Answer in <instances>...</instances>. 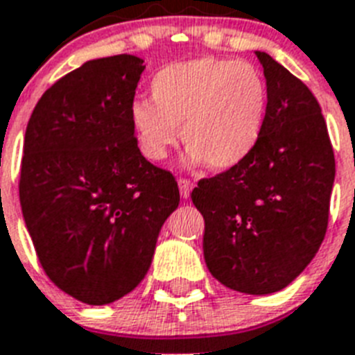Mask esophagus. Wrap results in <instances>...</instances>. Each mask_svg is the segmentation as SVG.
Here are the masks:
<instances>
[{
  "label": "esophagus",
  "mask_w": 355,
  "mask_h": 355,
  "mask_svg": "<svg viewBox=\"0 0 355 355\" xmlns=\"http://www.w3.org/2000/svg\"><path fill=\"white\" fill-rule=\"evenodd\" d=\"M193 186H195V184H193L191 180H187V178H178V187H180V195H182V198H187L191 195Z\"/></svg>",
  "instance_id": "1"
}]
</instances>
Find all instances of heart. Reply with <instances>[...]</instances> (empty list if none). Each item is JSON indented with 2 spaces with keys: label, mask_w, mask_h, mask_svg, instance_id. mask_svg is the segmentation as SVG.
<instances>
[{
  "label": "heart",
  "mask_w": 355,
  "mask_h": 355,
  "mask_svg": "<svg viewBox=\"0 0 355 355\" xmlns=\"http://www.w3.org/2000/svg\"><path fill=\"white\" fill-rule=\"evenodd\" d=\"M151 98L131 105L138 148L158 162L178 140L193 164L226 171L246 160L264 128L266 82L252 63L197 58L155 74Z\"/></svg>",
  "instance_id": "1"
}]
</instances>
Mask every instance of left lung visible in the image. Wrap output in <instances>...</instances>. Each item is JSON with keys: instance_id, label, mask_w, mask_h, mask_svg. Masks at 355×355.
<instances>
[{"instance_id": "left-lung-1", "label": "left lung", "mask_w": 355, "mask_h": 355, "mask_svg": "<svg viewBox=\"0 0 355 355\" xmlns=\"http://www.w3.org/2000/svg\"><path fill=\"white\" fill-rule=\"evenodd\" d=\"M268 105L246 160L198 180L191 200L204 217V259L224 286L266 295L310 264L328 227L336 158L312 91L257 51Z\"/></svg>"}]
</instances>
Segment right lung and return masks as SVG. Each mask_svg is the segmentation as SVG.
Here are the masks:
<instances>
[{
	"mask_svg": "<svg viewBox=\"0 0 355 355\" xmlns=\"http://www.w3.org/2000/svg\"><path fill=\"white\" fill-rule=\"evenodd\" d=\"M144 60L100 58L60 78L25 131L19 202L37 261L71 297L109 304L138 286L180 202L131 123Z\"/></svg>",
	"mask_w": 355,
	"mask_h": 355,
	"instance_id": "add662e5",
	"label": "right lung"
}]
</instances>
